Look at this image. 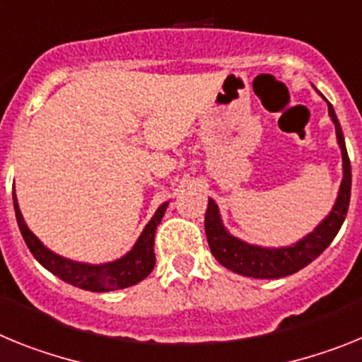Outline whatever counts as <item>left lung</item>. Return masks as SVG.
<instances>
[{"label":"left lung","instance_id":"obj_1","mask_svg":"<svg viewBox=\"0 0 362 362\" xmlns=\"http://www.w3.org/2000/svg\"><path fill=\"white\" fill-rule=\"evenodd\" d=\"M328 112L335 124L337 142L342 153V182L339 189L337 202L322 222L315 228V231L308 235L306 238L298 240L295 246L279 247V250H268V247L251 246L246 242L238 240L233 235H229L222 226L218 215V206L209 199V206L206 211V235L207 244L211 250L213 257L218 260L224 268L253 279H281L297 273L304 266L315 260L317 257L332 244L335 235L339 233L342 222L346 218L348 206H350L351 193V165L348 158L346 144L342 136V129L339 124L332 103H328Z\"/></svg>","mask_w":362,"mask_h":362}]
</instances>
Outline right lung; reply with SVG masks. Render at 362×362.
I'll use <instances>...</instances> for the list:
<instances>
[{
	"label": "right lung",
	"instance_id": "right-lung-1",
	"mask_svg": "<svg viewBox=\"0 0 362 362\" xmlns=\"http://www.w3.org/2000/svg\"><path fill=\"white\" fill-rule=\"evenodd\" d=\"M12 200H14L16 220H18V226H20L25 244H27V247L34 255V259L42 264L43 268L49 269L50 273H54L56 276H59L67 284L76 286V288H81V290L98 291V293H102V291H115L138 284L155 268L156 226L160 224V220H162L163 213H165L168 202L162 204L156 209L155 216L149 220V224L146 226V229L142 231L134 247L129 251L127 255L115 260V262L93 266V264L72 262V260L64 259V257L56 255L50 250H47L42 242L37 240L36 235L25 224L20 207H18L16 194H12Z\"/></svg>",
	"mask_w": 362,
	"mask_h": 362
}]
</instances>
